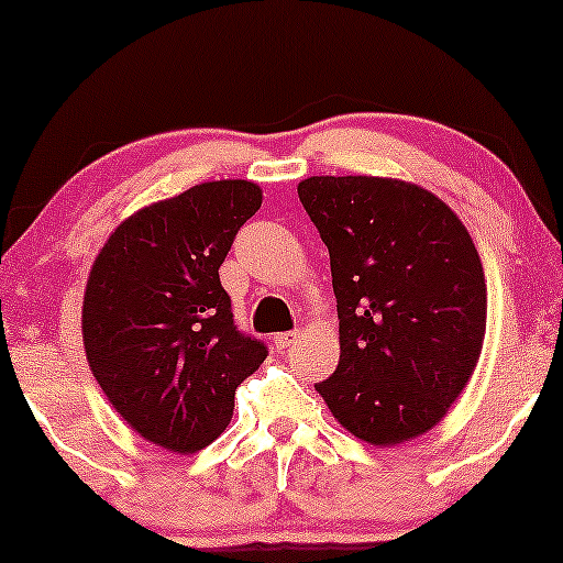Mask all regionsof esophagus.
I'll return each instance as SVG.
<instances>
[{"mask_svg":"<svg viewBox=\"0 0 563 563\" xmlns=\"http://www.w3.org/2000/svg\"><path fill=\"white\" fill-rule=\"evenodd\" d=\"M300 339V331L296 329V331H280V334H275V346H278V350H290L292 344H296Z\"/></svg>","mask_w":563,"mask_h":563,"instance_id":"34e87169","label":"esophagus"}]
</instances>
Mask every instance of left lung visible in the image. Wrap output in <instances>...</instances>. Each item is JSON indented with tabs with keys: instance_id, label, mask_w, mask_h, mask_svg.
Listing matches in <instances>:
<instances>
[{
	"instance_id": "1",
	"label": "left lung",
	"mask_w": 563,
	"mask_h": 563,
	"mask_svg": "<svg viewBox=\"0 0 563 563\" xmlns=\"http://www.w3.org/2000/svg\"><path fill=\"white\" fill-rule=\"evenodd\" d=\"M298 199L329 247L339 364L316 385L354 437L395 446L433 429L477 367L487 285L454 211L426 188L313 176Z\"/></svg>"
}]
</instances>
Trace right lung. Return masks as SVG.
I'll use <instances>...</instances> for the list:
<instances>
[{
	"label": "right lung",
	"instance_id": "add662e5",
	"mask_svg": "<svg viewBox=\"0 0 563 563\" xmlns=\"http://www.w3.org/2000/svg\"><path fill=\"white\" fill-rule=\"evenodd\" d=\"M263 206L250 180H211L124 219L93 260L84 350L117 413L157 446L194 454L232 421L267 357L242 334L219 267Z\"/></svg>",
	"mask_w": 563,
	"mask_h": 563
}]
</instances>
